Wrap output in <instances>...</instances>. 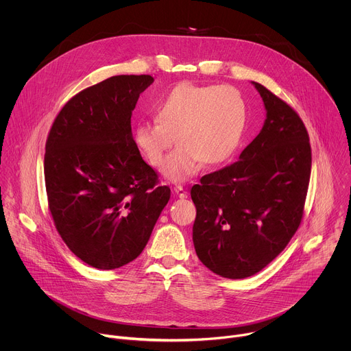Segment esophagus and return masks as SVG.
Returning a JSON list of instances; mask_svg holds the SVG:
<instances>
[{"label": "esophagus", "mask_w": 351, "mask_h": 351, "mask_svg": "<svg viewBox=\"0 0 351 351\" xmlns=\"http://www.w3.org/2000/svg\"><path fill=\"white\" fill-rule=\"evenodd\" d=\"M173 193L179 197V198H187V191L184 190V187L183 186H180V184H178V186H175L173 187Z\"/></svg>", "instance_id": "1"}]
</instances>
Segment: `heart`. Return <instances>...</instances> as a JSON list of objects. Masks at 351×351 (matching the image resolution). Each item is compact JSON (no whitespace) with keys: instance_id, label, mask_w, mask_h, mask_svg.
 Instances as JSON below:
<instances>
[{"instance_id":"1","label":"heart","mask_w":351,"mask_h":351,"mask_svg":"<svg viewBox=\"0 0 351 351\" xmlns=\"http://www.w3.org/2000/svg\"><path fill=\"white\" fill-rule=\"evenodd\" d=\"M154 115L156 121L136 125L134 144L149 165L160 167L176 138L179 145L165 160L162 175L186 182L204 162L217 165L232 157L244 133L247 107L230 86L184 82L157 99Z\"/></svg>"}]
</instances>
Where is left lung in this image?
<instances>
[{
	"label": "left lung",
	"mask_w": 351,
	"mask_h": 351,
	"mask_svg": "<svg viewBox=\"0 0 351 351\" xmlns=\"http://www.w3.org/2000/svg\"><path fill=\"white\" fill-rule=\"evenodd\" d=\"M267 118L239 161L191 187L197 257L214 274L243 279L275 260L303 218L311 175L307 129L279 97L253 82Z\"/></svg>",
	"instance_id": "left-lung-1"
}]
</instances>
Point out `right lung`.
<instances>
[{"mask_svg":"<svg viewBox=\"0 0 351 351\" xmlns=\"http://www.w3.org/2000/svg\"><path fill=\"white\" fill-rule=\"evenodd\" d=\"M154 82L119 75L64 106L48 133L44 178L56 228L71 252L97 269L137 258L168 204L171 189L144 162L132 111Z\"/></svg>","mask_w":351,"mask_h":351,"instance_id":"obj_1","label":"right lung"}]
</instances>
